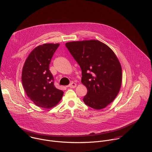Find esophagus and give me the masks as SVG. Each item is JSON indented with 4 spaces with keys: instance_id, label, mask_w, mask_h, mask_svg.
<instances>
[{
    "instance_id": "obj_1",
    "label": "esophagus",
    "mask_w": 152,
    "mask_h": 152,
    "mask_svg": "<svg viewBox=\"0 0 152 152\" xmlns=\"http://www.w3.org/2000/svg\"><path fill=\"white\" fill-rule=\"evenodd\" d=\"M69 86L70 88H75L76 86V83H75V82H72V83L69 85Z\"/></svg>"
}]
</instances>
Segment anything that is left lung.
<instances>
[{"instance_id":"8db88e82","label":"left lung","mask_w":152,"mask_h":152,"mask_svg":"<svg viewBox=\"0 0 152 152\" xmlns=\"http://www.w3.org/2000/svg\"><path fill=\"white\" fill-rule=\"evenodd\" d=\"M66 46L82 70L81 82L87 88L83 102L95 110L106 107L121 85V67L114 52L96 39L69 42Z\"/></svg>"}]
</instances>
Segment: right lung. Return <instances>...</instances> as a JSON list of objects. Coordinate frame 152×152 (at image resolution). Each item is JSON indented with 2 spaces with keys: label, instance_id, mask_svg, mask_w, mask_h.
<instances>
[{
  "label": "right lung",
  "instance_id": "1",
  "mask_svg": "<svg viewBox=\"0 0 152 152\" xmlns=\"http://www.w3.org/2000/svg\"><path fill=\"white\" fill-rule=\"evenodd\" d=\"M59 46L47 43L37 46L29 55L23 67L21 81L25 91L39 107L48 109L55 106L64 94L55 86L49 70L51 59Z\"/></svg>",
  "mask_w": 152,
  "mask_h": 152
}]
</instances>
